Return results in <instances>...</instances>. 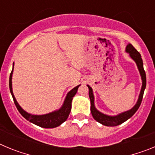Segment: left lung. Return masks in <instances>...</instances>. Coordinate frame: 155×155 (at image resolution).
I'll list each match as a JSON object with an SVG mask.
<instances>
[{"mask_svg": "<svg viewBox=\"0 0 155 155\" xmlns=\"http://www.w3.org/2000/svg\"><path fill=\"white\" fill-rule=\"evenodd\" d=\"M126 53H128L130 58L136 63L142 81L141 89L140 91L137 101L136 104L134 105V107L131 108L129 110L125 111V112L115 115V116H109V115L105 114V113L100 112L96 109L95 105H94V94H93L92 88L89 85H87L88 87V90H89V98L90 101H91V113L93 118L97 122H98L99 124L106 126V127H116V126L120 125L125 121H127V120H129L130 117H132L134 113H136L137 109H139L140 103H141L142 98H143L145 87H146V74H145V71L143 70V61H142L141 56H140L139 52L137 51L136 49L130 43H129L126 47Z\"/></svg>", "mask_w": 155, "mask_h": 155, "instance_id": "left-lung-1", "label": "left lung"}]
</instances>
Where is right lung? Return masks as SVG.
<instances>
[{"instance_id": "1", "label": "right lung", "mask_w": 155, "mask_h": 155, "mask_svg": "<svg viewBox=\"0 0 155 155\" xmlns=\"http://www.w3.org/2000/svg\"><path fill=\"white\" fill-rule=\"evenodd\" d=\"M14 63H13V69L12 71V73L10 74V78H9V87H10L11 94L12 95V98L14 99V102L15 104L16 107L19 113H21V116L25 119H26L28 121L31 122L33 124L39 127H42V128H55V127H59L60 125L64 123L67 120V119L69 116L71 110V102L73 99L74 96L76 94L78 89L79 85L74 87L73 89H71L69 92L67 94L63 102L61 107L58 109L53 111L51 113H46L43 115H34L31 113H27L26 111L24 110L21 107V105H19L18 102H17L15 97L14 95L13 90H12V74H13L14 71Z\"/></svg>"}]
</instances>
